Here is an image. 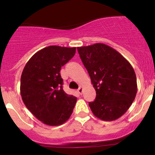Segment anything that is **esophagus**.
Segmentation results:
<instances>
[{"label": "esophagus", "mask_w": 155, "mask_h": 155, "mask_svg": "<svg viewBox=\"0 0 155 155\" xmlns=\"http://www.w3.org/2000/svg\"><path fill=\"white\" fill-rule=\"evenodd\" d=\"M77 91L79 92V94H82V91H83V88H82V86L79 87V88H78Z\"/></svg>", "instance_id": "obj_1"}]
</instances>
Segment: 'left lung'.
<instances>
[{"mask_svg":"<svg viewBox=\"0 0 155 155\" xmlns=\"http://www.w3.org/2000/svg\"><path fill=\"white\" fill-rule=\"evenodd\" d=\"M77 50L96 91L94 101L89 103L92 112L103 121L118 119L137 95L134 68L118 51L104 43L77 47Z\"/></svg>","mask_w":155,"mask_h":155,"instance_id":"obj_1","label":"left lung"}]
</instances>
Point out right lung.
Masks as SVG:
<instances>
[{"mask_svg":"<svg viewBox=\"0 0 155 155\" xmlns=\"http://www.w3.org/2000/svg\"><path fill=\"white\" fill-rule=\"evenodd\" d=\"M75 53L76 47L49 46L36 52L25 66L20 85L21 98L43 124L61 125L73 113L77 98L63 90L60 70Z\"/></svg>","mask_w":155,"mask_h":155,"instance_id":"1","label":"right lung"}]
</instances>
